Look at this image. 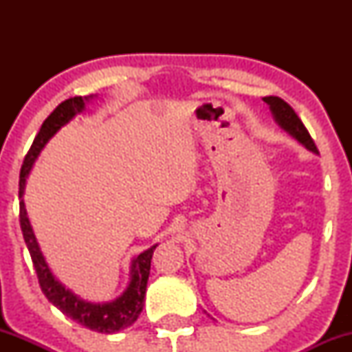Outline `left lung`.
<instances>
[{
    "instance_id": "1",
    "label": "left lung",
    "mask_w": 352,
    "mask_h": 352,
    "mask_svg": "<svg viewBox=\"0 0 352 352\" xmlns=\"http://www.w3.org/2000/svg\"><path fill=\"white\" fill-rule=\"evenodd\" d=\"M263 100L268 104L270 109H272L274 119L278 120V124H280L286 132H289L294 139L300 140L306 148H309V151L318 153V147L316 144H314L313 137L309 135L308 129L305 127L302 120L298 117L296 112H294V109L289 106L286 100H283L281 98H276V96H268V98H265Z\"/></svg>"
}]
</instances>
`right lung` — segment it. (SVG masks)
Here are the masks:
<instances>
[{"label":"right lung","instance_id":"1","mask_svg":"<svg viewBox=\"0 0 352 352\" xmlns=\"http://www.w3.org/2000/svg\"><path fill=\"white\" fill-rule=\"evenodd\" d=\"M91 98L92 96H84V98L76 96V98L66 99L47 116L46 120H44L38 135L34 137L33 145H31L26 157H24L21 172H19V199L23 197L28 173H30L36 157H38L39 152L43 151L44 145H46L47 140H50L64 124L69 122L72 117L82 111L84 104H86ZM19 225H21L23 238L24 241H26L28 250H30L31 260H33V266L36 270V276H38L39 286H41V292L56 308L63 311L67 318L74 319L76 322L82 324L84 328L98 331V333L104 334L117 333V331L127 328L132 322H135V319L139 318L140 311L144 308L145 289H147V280L148 274H151V260L157 245L148 248L147 252L140 253L139 256L135 258L134 263H132L131 285L127 286V289H125L122 296L117 298V300L112 302H106V305H91V302L79 300L76 294H72L69 289L64 288V286L52 276L46 261H44L41 250H39L38 243H36L33 228H31L30 220H28L26 208H24L23 200L19 201Z\"/></svg>","mask_w":352,"mask_h":352}]
</instances>
